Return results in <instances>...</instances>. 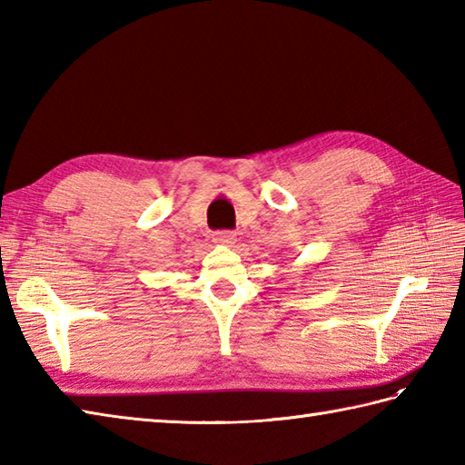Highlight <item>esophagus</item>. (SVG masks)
<instances>
[{"instance_id": "esophagus-1", "label": "esophagus", "mask_w": 465, "mask_h": 465, "mask_svg": "<svg viewBox=\"0 0 465 465\" xmlns=\"http://www.w3.org/2000/svg\"><path fill=\"white\" fill-rule=\"evenodd\" d=\"M235 238H238V233H235V232H217V233H213V242L217 245H233Z\"/></svg>"}]
</instances>
